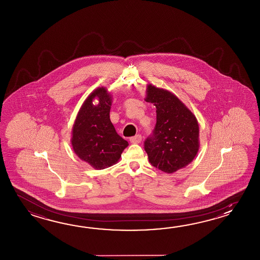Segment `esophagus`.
Instances as JSON below:
<instances>
[{"label":"esophagus","mask_w":260,"mask_h":260,"mask_svg":"<svg viewBox=\"0 0 260 260\" xmlns=\"http://www.w3.org/2000/svg\"><path fill=\"white\" fill-rule=\"evenodd\" d=\"M141 141H142V137L140 135H137V136L130 138V142L132 144L140 143Z\"/></svg>","instance_id":"1"}]
</instances>
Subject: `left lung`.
Listing matches in <instances>:
<instances>
[{"instance_id":"obj_1","label":"left lung","mask_w":260,"mask_h":260,"mask_svg":"<svg viewBox=\"0 0 260 260\" xmlns=\"http://www.w3.org/2000/svg\"><path fill=\"white\" fill-rule=\"evenodd\" d=\"M145 100L155 106L157 113L153 135L145 141L149 162L167 174L186 167L199 150L196 117L176 94L150 83Z\"/></svg>"}]
</instances>
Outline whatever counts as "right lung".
<instances>
[{"label": "right lung", "instance_id": "obj_1", "mask_svg": "<svg viewBox=\"0 0 260 260\" xmlns=\"http://www.w3.org/2000/svg\"><path fill=\"white\" fill-rule=\"evenodd\" d=\"M98 102L93 103V100ZM111 99L108 89H94L78 111L72 132V149L96 170L118 162L128 142L117 134L110 119Z\"/></svg>", "mask_w": 260, "mask_h": 260}]
</instances>
